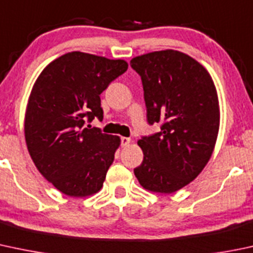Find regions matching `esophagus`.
I'll return each instance as SVG.
<instances>
[{
  "label": "esophagus",
  "mask_w": 253,
  "mask_h": 253,
  "mask_svg": "<svg viewBox=\"0 0 253 253\" xmlns=\"http://www.w3.org/2000/svg\"><path fill=\"white\" fill-rule=\"evenodd\" d=\"M129 143H131V138L121 137V145H122V147H127V145H129Z\"/></svg>",
  "instance_id": "34e87169"
}]
</instances>
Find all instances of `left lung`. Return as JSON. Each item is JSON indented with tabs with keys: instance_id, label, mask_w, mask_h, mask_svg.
<instances>
[{
	"instance_id": "left-lung-1",
	"label": "left lung",
	"mask_w": 253,
	"mask_h": 253,
	"mask_svg": "<svg viewBox=\"0 0 253 253\" xmlns=\"http://www.w3.org/2000/svg\"><path fill=\"white\" fill-rule=\"evenodd\" d=\"M131 66L142 79L148 124H160V131L138 140L144 159L134 174L145 189L174 193L212 155L219 128L216 87L200 63L178 50L139 55Z\"/></svg>"
}]
</instances>
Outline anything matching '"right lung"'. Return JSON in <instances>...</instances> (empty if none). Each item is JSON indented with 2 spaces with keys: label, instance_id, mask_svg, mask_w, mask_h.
I'll list each match as a JSON object with an SVG mask.
<instances>
[{
  "label": "right lung",
  "instance_id": "obj_1",
  "mask_svg": "<svg viewBox=\"0 0 253 253\" xmlns=\"http://www.w3.org/2000/svg\"><path fill=\"white\" fill-rule=\"evenodd\" d=\"M127 68L121 59L70 52L48 64L34 84L26 145L40 173L65 195L88 196L103 187L120 138L86 124L102 121L100 93Z\"/></svg>",
  "mask_w": 253,
  "mask_h": 253
}]
</instances>
